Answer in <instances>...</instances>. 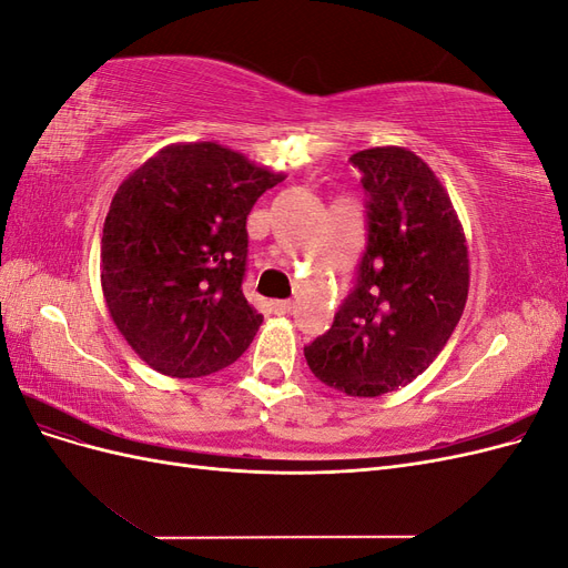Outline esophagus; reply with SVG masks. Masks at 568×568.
Returning <instances> with one entry per match:
<instances>
[{
	"instance_id": "esophagus-1",
	"label": "esophagus",
	"mask_w": 568,
	"mask_h": 568,
	"mask_svg": "<svg viewBox=\"0 0 568 568\" xmlns=\"http://www.w3.org/2000/svg\"><path fill=\"white\" fill-rule=\"evenodd\" d=\"M291 307H294V303H291V301H272V311L277 315L291 313Z\"/></svg>"
}]
</instances>
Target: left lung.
Returning <instances> with one entry per match:
<instances>
[{"label":"left lung","mask_w":568,"mask_h":568,"mask_svg":"<svg viewBox=\"0 0 568 568\" xmlns=\"http://www.w3.org/2000/svg\"><path fill=\"white\" fill-rule=\"evenodd\" d=\"M367 192V248L332 329L305 348L322 384L376 398L415 382L453 336L469 294V248L445 186L417 153L351 156Z\"/></svg>","instance_id":"obj_1"}]
</instances>
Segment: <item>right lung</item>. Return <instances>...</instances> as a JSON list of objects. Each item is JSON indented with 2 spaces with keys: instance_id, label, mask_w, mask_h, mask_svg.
<instances>
[{
  "instance_id": "right-lung-1",
  "label": "right lung",
  "mask_w": 568,
  "mask_h": 568,
  "mask_svg": "<svg viewBox=\"0 0 568 568\" xmlns=\"http://www.w3.org/2000/svg\"><path fill=\"white\" fill-rule=\"evenodd\" d=\"M284 178L217 142H180L118 186L101 236V291L149 367L196 379L251 346L263 315L242 291L246 217Z\"/></svg>"
}]
</instances>
